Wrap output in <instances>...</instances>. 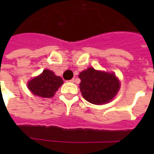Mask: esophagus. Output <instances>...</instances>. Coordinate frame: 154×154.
Here are the masks:
<instances>
[{
  "label": "esophagus",
  "mask_w": 154,
  "mask_h": 154,
  "mask_svg": "<svg viewBox=\"0 0 154 154\" xmlns=\"http://www.w3.org/2000/svg\"><path fill=\"white\" fill-rule=\"evenodd\" d=\"M69 82H72V83H73V82H75V79H74V78H72V79L69 80Z\"/></svg>",
  "instance_id": "obj_1"
}]
</instances>
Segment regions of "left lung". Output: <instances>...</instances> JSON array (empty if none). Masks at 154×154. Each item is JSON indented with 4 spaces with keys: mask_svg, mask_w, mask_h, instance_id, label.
Wrapping results in <instances>:
<instances>
[{
    "mask_svg": "<svg viewBox=\"0 0 154 154\" xmlns=\"http://www.w3.org/2000/svg\"><path fill=\"white\" fill-rule=\"evenodd\" d=\"M79 78L82 96L94 105L109 102L119 90L120 82L113 73L89 68L80 73Z\"/></svg>",
    "mask_w": 154,
    "mask_h": 154,
    "instance_id": "obj_1",
    "label": "left lung"
}]
</instances>
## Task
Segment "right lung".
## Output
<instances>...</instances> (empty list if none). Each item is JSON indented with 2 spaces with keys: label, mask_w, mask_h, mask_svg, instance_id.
I'll use <instances>...</instances> for the list:
<instances>
[{
  "label": "right lung",
  "mask_w": 154,
  "mask_h": 154,
  "mask_svg": "<svg viewBox=\"0 0 154 154\" xmlns=\"http://www.w3.org/2000/svg\"><path fill=\"white\" fill-rule=\"evenodd\" d=\"M63 84V80L50 70L45 69L42 74L28 83V88L37 96L49 98Z\"/></svg>",
  "instance_id": "obj_1"
}]
</instances>
